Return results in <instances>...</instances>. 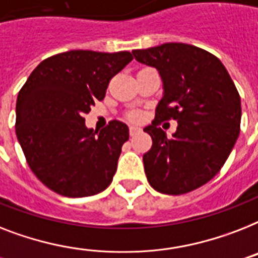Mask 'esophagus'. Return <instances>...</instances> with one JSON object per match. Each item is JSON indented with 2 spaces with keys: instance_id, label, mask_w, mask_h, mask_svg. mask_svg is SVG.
I'll use <instances>...</instances> for the list:
<instances>
[{
  "instance_id": "esophagus-1",
  "label": "esophagus",
  "mask_w": 258,
  "mask_h": 258,
  "mask_svg": "<svg viewBox=\"0 0 258 258\" xmlns=\"http://www.w3.org/2000/svg\"><path fill=\"white\" fill-rule=\"evenodd\" d=\"M139 131H140V127H138V125H130V135L131 136L136 135Z\"/></svg>"
}]
</instances>
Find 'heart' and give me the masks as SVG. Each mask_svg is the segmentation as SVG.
Here are the masks:
<instances>
[{"label":"heart","mask_w":258,"mask_h":258,"mask_svg":"<svg viewBox=\"0 0 258 258\" xmlns=\"http://www.w3.org/2000/svg\"><path fill=\"white\" fill-rule=\"evenodd\" d=\"M140 118H142V114H140V112H138V111H131V112L128 114V119L130 120H133V122L140 120Z\"/></svg>","instance_id":"1"}]
</instances>
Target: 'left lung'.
<instances>
[{"label": "left lung", "mask_w": 258, "mask_h": 258, "mask_svg": "<svg viewBox=\"0 0 258 258\" xmlns=\"http://www.w3.org/2000/svg\"><path fill=\"white\" fill-rule=\"evenodd\" d=\"M136 60L159 70L164 95L152 124V147L143 155L148 183L158 192L183 195L216 176L231 154L241 123V100L221 60L196 46L169 42L134 50ZM175 118L167 138L158 125Z\"/></svg>", "instance_id": "1"}]
</instances>
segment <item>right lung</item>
<instances>
[{"label": "right lung", "mask_w": 258, "mask_h": 258, "mask_svg": "<svg viewBox=\"0 0 258 258\" xmlns=\"http://www.w3.org/2000/svg\"><path fill=\"white\" fill-rule=\"evenodd\" d=\"M134 59L130 51L71 50L33 70L18 93L16 134L26 162L49 189L86 198L108 187L128 127L111 120L96 133L85 125L111 78Z\"/></svg>", "instance_id": "right-lung-1"}]
</instances>
